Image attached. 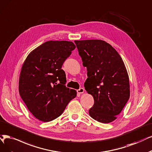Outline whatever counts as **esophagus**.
<instances>
[{
    "label": "esophagus",
    "instance_id": "esophagus-1",
    "mask_svg": "<svg viewBox=\"0 0 152 152\" xmlns=\"http://www.w3.org/2000/svg\"><path fill=\"white\" fill-rule=\"evenodd\" d=\"M77 91L78 93H80V94L83 93L84 92H85V89H84L83 88H80L79 89H77Z\"/></svg>",
    "mask_w": 152,
    "mask_h": 152
}]
</instances>
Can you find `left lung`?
I'll list each match as a JSON object with an SVG mask.
<instances>
[{"instance_id": "obj_1", "label": "left lung", "mask_w": 152, "mask_h": 152, "mask_svg": "<svg viewBox=\"0 0 152 152\" xmlns=\"http://www.w3.org/2000/svg\"><path fill=\"white\" fill-rule=\"evenodd\" d=\"M88 78L86 91L94 98L89 114L103 123L114 121L130 98V84L124 63L110 44L102 40L75 41Z\"/></svg>"}]
</instances>
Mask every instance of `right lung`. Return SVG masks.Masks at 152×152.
<instances>
[{"label": "right lung", "mask_w": 152, "mask_h": 152, "mask_svg": "<svg viewBox=\"0 0 152 152\" xmlns=\"http://www.w3.org/2000/svg\"><path fill=\"white\" fill-rule=\"evenodd\" d=\"M75 48L70 41H47L33 50L24 61L19 94L37 119L48 122L57 118L76 96V90L66 86V74L61 69Z\"/></svg>", "instance_id": "right-lung-1"}]
</instances>
